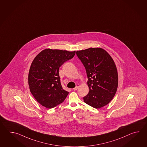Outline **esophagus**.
Here are the masks:
<instances>
[{
  "mask_svg": "<svg viewBox=\"0 0 147 147\" xmlns=\"http://www.w3.org/2000/svg\"><path fill=\"white\" fill-rule=\"evenodd\" d=\"M79 87V84H77V85L76 86V87L74 88H73V90H77Z\"/></svg>",
  "mask_w": 147,
  "mask_h": 147,
  "instance_id": "34e87169",
  "label": "esophagus"
}]
</instances>
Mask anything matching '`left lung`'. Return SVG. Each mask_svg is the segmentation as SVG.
<instances>
[{"label": "left lung", "instance_id": "obj_1", "mask_svg": "<svg viewBox=\"0 0 147 147\" xmlns=\"http://www.w3.org/2000/svg\"><path fill=\"white\" fill-rule=\"evenodd\" d=\"M86 70L89 93L84 102L96 109L109 103L118 85V74L112 57L101 48H89L76 52Z\"/></svg>", "mask_w": 147, "mask_h": 147}]
</instances>
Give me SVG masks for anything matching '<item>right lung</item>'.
<instances>
[{
	"label": "right lung",
	"instance_id": "obj_1",
	"mask_svg": "<svg viewBox=\"0 0 147 147\" xmlns=\"http://www.w3.org/2000/svg\"><path fill=\"white\" fill-rule=\"evenodd\" d=\"M75 53L76 51L48 48L33 60L29 71L28 84L32 96L42 106L52 108L66 99L69 92L61 86L59 69Z\"/></svg>",
	"mask_w": 147,
	"mask_h": 147
}]
</instances>
